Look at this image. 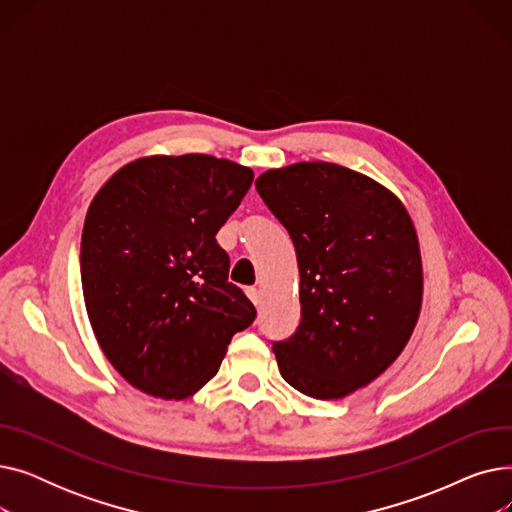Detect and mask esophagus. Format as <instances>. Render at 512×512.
Instances as JSON below:
<instances>
[{"label": "esophagus", "instance_id": "esophagus-1", "mask_svg": "<svg viewBox=\"0 0 512 512\" xmlns=\"http://www.w3.org/2000/svg\"><path fill=\"white\" fill-rule=\"evenodd\" d=\"M247 297L253 301V305H259V303H261V292H259V288H255V286L247 288Z\"/></svg>", "mask_w": 512, "mask_h": 512}]
</instances>
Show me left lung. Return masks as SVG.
Returning a JSON list of instances; mask_svg holds the SVG:
<instances>
[{
	"label": "left lung",
	"instance_id": "8db88e82",
	"mask_svg": "<svg viewBox=\"0 0 512 512\" xmlns=\"http://www.w3.org/2000/svg\"><path fill=\"white\" fill-rule=\"evenodd\" d=\"M288 230L301 274V321L274 342L282 378L334 400L382 375L407 346L423 297L411 215L388 188L328 161L267 170L255 182Z\"/></svg>",
	"mask_w": 512,
	"mask_h": 512
}]
</instances>
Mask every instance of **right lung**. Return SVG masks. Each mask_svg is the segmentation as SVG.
Wrapping results in <instances>:
<instances>
[{
  "mask_svg": "<svg viewBox=\"0 0 512 512\" xmlns=\"http://www.w3.org/2000/svg\"><path fill=\"white\" fill-rule=\"evenodd\" d=\"M253 170L213 155H153L120 168L89 205L80 278L95 338L122 378L186 398L220 369L253 303L228 282L215 234Z\"/></svg>",
  "mask_w": 512,
  "mask_h": 512,
  "instance_id": "obj_1",
  "label": "right lung"
}]
</instances>
